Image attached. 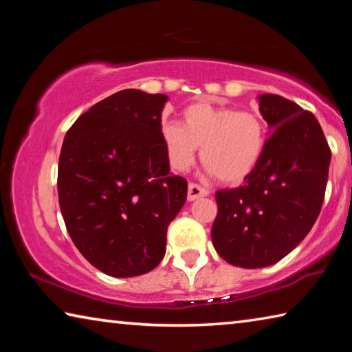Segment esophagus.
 Wrapping results in <instances>:
<instances>
[{
  "label": "esophagus",
  "instance_id": "34e87169",
  "mask_svg": "<svg viewBox=\"0 0 352 352\" xmlns=\"http://www.w3.org/2000/svg\"><path fill=\"white\" fill-rule=\"evenodd\" d=\"M206 195H208L206 189L200 188L199 184H195V183H189V186H188V200L189 201H194L200 197H206Z\"/></svg>",
  "mask_w": 352,
  "mask_h": 352
}]
</instances>
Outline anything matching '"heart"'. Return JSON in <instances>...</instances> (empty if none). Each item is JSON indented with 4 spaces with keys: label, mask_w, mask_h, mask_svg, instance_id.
Masks as SVG:
<instances>
[{
    "label": "heart",
    "mask_w": 352,
    "mask_h": 352,
    "mask_svg": "<svg viewBox=\"0 0 352 352\" xmlns=\"http://www.w3.org/2000/svg\"><path fill=\"white\" fill-rule=\"evenodd\" d=\"M162 142L170 168L188 170L199 147L211 177L225 184L242 183L256 169L265 148V126L250 111L200 100L183 110L180 122H163Z\"/></svg>",
    "instance_id": "obj_1"
}]
</instances>
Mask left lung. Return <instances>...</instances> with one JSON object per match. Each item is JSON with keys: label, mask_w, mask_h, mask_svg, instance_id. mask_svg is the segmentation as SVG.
<instances>
[{"label": "left lung", "mask_w": 352, "mask_h": 352, "mask_svg": "<svg viewBox=\"0 0 352 352\" xmlns=\"http://www.w3.org/2000/svg\"><path fill=\"white\" fill-rule=\"evenodd\" d=\"M269 127L261 162L243 186L216 192L212 245L242 269L269 267L307 236L323 205L331 148L311 111L278 94H261Z\"/></svg>", "instance_id": "obj_1"}]
</instances>
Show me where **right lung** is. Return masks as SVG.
Listing matches in <instances>:
<instances>
[{
  "mask_svg": "<svg viewBox=\"0 0 352 352\" xmlns=\"http://www.w3.org/2000/svg\"><path fill=\"white\" fill-rule=\"evenodd\" d=\"M168 96L122 90L94 104L65 135L58 158L60 211L74 245L115 278L153 270L168 226L186 201L162 142Z\"/></svg>",
  "mask_w": 352,
  "mask_h": 352,
  "instance_id": "add662e5",
  "label": "right lung"
}]
</instances>
